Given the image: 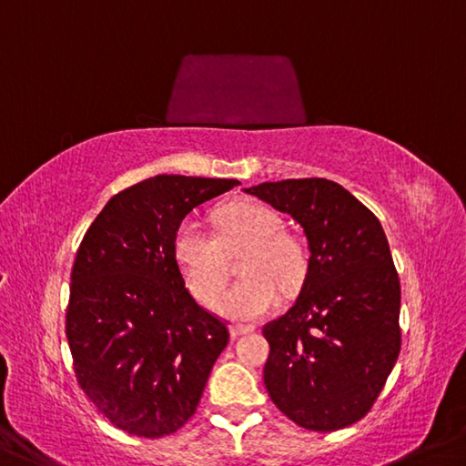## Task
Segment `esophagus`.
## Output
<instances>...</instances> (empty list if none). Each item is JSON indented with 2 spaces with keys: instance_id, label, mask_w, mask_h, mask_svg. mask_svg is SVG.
<instances>
[{
  "instance_id": "esophagus-1",
  "label": "esophagus",
  "mask_w": 466,
  "mask_h": 466,
  "mask_svg": "<svg viewBox=\"0 0 466 466\" xmlns=\"http://www.w3.org/2000/svg\"><path fill=\"white\" fill-rule=\"evenodd\" d=\"M250 331H255V328H253V326H238V323H236V326H232V328H230V334H232V338H238V336L250 334Z\"/></svg>"
}]
</instances>
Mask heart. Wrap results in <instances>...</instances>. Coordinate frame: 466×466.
Returning a JSON list of instances; mask_svg holds the SVG:
<instances>
[{
	"label": "heart",
	"instance_id": "b5f03b06",
	"mask_svg": "<svg viewBox=\"0 0 466 466\" xmlns=\"http://www.w3.org/2000/svg\"><path fill=\"white\" fill-rule=\"evenodd\" d=\"M218 236L195 219H184L174 234V257L190 292L209 302L223 283V248L248 246L238 283L213 299V309L232 321H255L279 305V288L294 292L305 282L309 255L299 236L284 232V218L257 201L230 203L216 213Z\"/></svg>",
	"mask_w": 466,
	"mask_h": 466
}]
</instances>
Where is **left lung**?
I'll return each mask as SVG.
<instances>
[{"mask_svg": "<svg viewBox=\"0 0 466 466\" xmlns=\"http://www.w3.org/2000/svg\"><path fill=\"white\" fill-rule=\"evenodd\" d=\"M245 193L299 221L309 268L288 313L263 326L268 394L311 431L363 419L400 352V279L380 219L326 178L263 182Z\"/></svg>", "mask_w": 466, "mask_h": 466, "instance_id": "1", "label": "left lung"}]
</instances>
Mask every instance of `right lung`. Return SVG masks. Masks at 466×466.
Returning <instances> with one entry per match:
<instances>
[{
    "label": "right lung",
    "mask_w": 466,
    "mask_h": 466,
    "mask_svg": "<svg viewBox=\"0 0 466 466\" xmlns=\"http://www.w3.org/2000/svg\"><path fill=\"white\" fill-rule=\"evenodd\" d=\"M238 180L155 176L109 198L70 273L66 338L78 388L117 430L164 438L195 415L228 321L184 286L182 219Z\"/></svg>",
    "instance_id": "add662e5"
}]
</instances>
